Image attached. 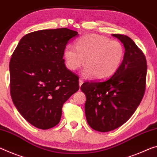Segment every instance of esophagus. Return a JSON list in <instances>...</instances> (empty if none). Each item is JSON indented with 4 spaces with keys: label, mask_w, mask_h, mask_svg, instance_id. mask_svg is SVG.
<instances>
[{
    "label": "esophagus",
    "mask_w": 157,
    "mask_h": 157,
    "mask_svg": "<svg viewBox=\"0 0 157 157\" xmlns=\"http://www.w3.org/2000/svg\"><path fill=\"white\" fill-rule=\"evenodd\" d=\"M84 82V80L82 79V78H79V86H81L82 84Z\"/></svg>",
    "instance_id": "1"
}]
</instances>
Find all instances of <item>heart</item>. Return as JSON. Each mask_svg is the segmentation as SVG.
Listing matches in <instances>:
<instances>
[{"label": "heart", "instance_id": "heart-1", "mask_svg": "<svg viewBox=\"0 0 157 157\" xmlns=\"http://www.w3.org/2000/svg\"><path fill=\"white\" fill-rule=\"evenodd\" d=\"M124 56V48L120 42L95 33L81 37L75 47L68 44L63 52L67 68L75 71L84 63V75L96 79L113 75L122 63Z\"/></svg>", "mask_w": 157, "mask_h": 157}]
</instances>
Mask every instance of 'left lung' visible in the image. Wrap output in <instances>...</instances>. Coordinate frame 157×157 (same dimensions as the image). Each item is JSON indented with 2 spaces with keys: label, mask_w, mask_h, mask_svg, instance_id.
<instances>
[{
  "label": "left lung",
  "mask_w": 157,
  "mask_h": 157,
  "mask_svg": "<svg viewBox=\"0 0 157 157\" xmlns=\"http://www.w3.org/2000/svg\"><path fill=\"white\" fill-rule=\"evenodd\" d=\"M125 48L117 71L103 82H84L81 90L86 95L85 114L90 127L100 132L114 130L126 122L140 105L145 91V56L132 39L113 34Z\"/></svg>",
  "instance_id": "obj_1"
}]
</instances>
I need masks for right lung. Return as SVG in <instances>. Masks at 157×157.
<instances>
[{
    "label": "right lung",
    "mask_w": 157,
    "mask_h": 157,
    "mask_svg": "<svg viewBox=\"0 0 157 157\" xmlns=\"http://www.w3.org/2000/svg\"><path fill=\"white\" fill-rule=\"evenodd\" d=\"M79 36L66 28L26 34L10 61V94L21 115L35 127L49 129L60 121L62 107L79 90L78 77L67 69L63 52Z\"/></svg>",
    "instance_id": "add662e5"
}]
</instances>
